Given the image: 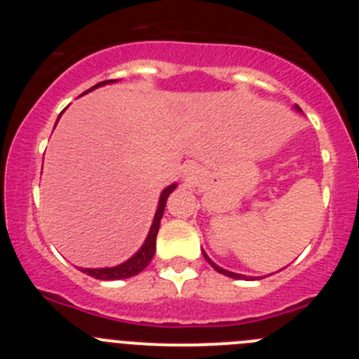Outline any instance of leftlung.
I'll return each mask as SVG.
<instances>
[{"mask_svg": "<svg viewBox=\"0 0 359 359\" xmlns=\"http://www.w3.org/2000/svg\"><path fill=\"white\" fill-rule=\"evenodd\" d=\"M203 255H205V259H207V261H208V264H210L212 268L215 269V271H219V273H223V275H226V277H231V278H241V275H237V273H231V271H226V269L219 268V266L215 264V262H212L210 259H208V255H207V253H203Z\"/></svg>", "mask_w": 359, "mask_h": 359, "instance_id": "1", "label": "left lung"}]
</instances>
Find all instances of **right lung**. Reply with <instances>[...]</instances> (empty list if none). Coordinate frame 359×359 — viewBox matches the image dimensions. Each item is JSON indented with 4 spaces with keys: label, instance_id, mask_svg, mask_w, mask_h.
I'll return each instance as SVG.
<instances>
[{
    "label": "right lung",
    "instance_id": "right-lung-1",
    "mask_svg": "<svg viewBox=\"0 0 359 359\" xmlns=\"http://www.w3.org/2000/svg\"><path fill=\"white\" fill-rule=\"evenodd\" d=\"M106 82L107 81L98 82V84H95L93 88H98V86L106 84ZM93 88H91V90H93ZM174 189H176V185H170L161 192L160 207H158L156 215H154V221H152V226H151V231H149L147 239H145L144 246H142V248L138 250L131 259H129V261H126L120 266H115V268H98V269L84 268L82 271H84L86 275H90V277L98 278V280H118V278L135 277V275L140 273L142 269L147 268V264L151 262L152 257H154V252H156V236H158V228H160V219L165 210V203H167V198H169V194Z\"/></svg>",
    "mask_w": 359,
    "mask_h": 359
}]
</instances>
